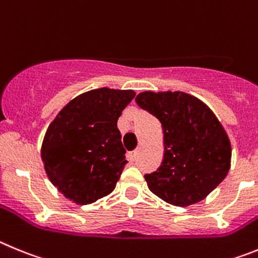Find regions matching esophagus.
<instances>
[{"label":"esophagus","mask_w":258,"mask_h":258,"mask_svg":"<svg viewBox=\"0 0 258 258\" xmlns=\"http://www.w3.org/2000/svg\"><path fill=\"white\" fill-rule=\"evenodd\" d=\"M136 158H138V152L128 153V159H130V161L135 162V161H136Z\"/></svg>","instance_id":"34e87169"}]
</instances>
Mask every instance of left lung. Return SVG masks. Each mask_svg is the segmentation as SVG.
<instances>
[{
	"mask_svg": "<svg viewBox=\"0 0 258 258\" xmlns=\"http://www.w3.org/2000/svg\"><path fill=\"white\" fill-rule=\"evenodd\" d=\"M135 100L163 128V162L145 175L150 191L178 207L203 201L230 169L231 145L221 122L186 92L144 91Z\"/></svg>",
	"mask_w": 258,
	"mask_h": 258,
	"instance_id": "left-lung-1",
	"label": "left lung"
}]
</instances>
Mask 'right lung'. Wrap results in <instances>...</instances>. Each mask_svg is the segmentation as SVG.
I'll use <instances>...</instances> for the list:
<instances>
[{
	"label": "right lung",
	"instance_id": "obj_1",
	"mask_svg": "<svg viewBox=\"0 0 258 258\" xmlns=\"http://www.w3.org/2000/svg\"><path fill=\"white\" fill-rule=\"evenodd\" d=\"M134 97L132 90H91L48 126L41 146L46 175L73 203H94L114 190L127 163L117 120Z\"/></svg>",
	"mask_w": 258,
	"mask_h": 258
}]
</instances>
